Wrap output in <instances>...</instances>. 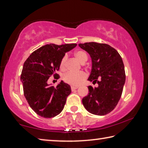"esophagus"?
Returning a JSON list of instances; mask_svg holds the SVG:
<instances>
[{
    "instance_id": "obj_1",
    "label": "esophagus",
    "mask_w": 148,
    "mask_h": 148,
    "mask_svg": "<svg viewBox=\"0 0 148 148\" xmlns=\"http://www.w3.org/2000/svg\"><path fill=\"white\" fill-rule=\"evenodd\" d=\"M77 88H78V86H71V90H72V91H74V90L76 89Z\"/></svg>"
}]
</instances>
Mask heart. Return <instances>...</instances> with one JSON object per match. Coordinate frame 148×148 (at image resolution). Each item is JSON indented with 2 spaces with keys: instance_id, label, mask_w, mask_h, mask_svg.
Here are the masks:
<instances>
[{
  "instance_id": "b5f03b06",
  "label": "heart",
  "mask_w": 148,
  "mask_h": 148,
  "mask_svg": "<svg viewBox=\"0 0 148 148\" xmlns=\"http://www.w3.org/2000/svg\"><path fill=\"white\" fill-rule=\"evenodd\" d=\"M74 56L82 64L85 63L87 61L88 57L86 52L82 51V50H77L74 52ZM67 59V56L65 55L62 57L60 62V68L61 70H64L65 69V64ZM86 77V74L84 72H79L77 73L74 72H66L62 76V79L65 83L72 85V86H77Z\"/></svg>"
}]
</instances>
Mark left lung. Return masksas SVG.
Here are the masks:
<instances>
[{"mask_svg":"<svg viewBox=\"0 0 148 148\" xmlns=\"http://www.w3.org/2000/svg\"><path fill=\"white\" fill-rule=\"evenodd\" d=\"M79 46L91 57L88 80L98 84L97 87H88L89 92L82 103L90 113L104 116L116 108L121 97L125 82L123 62L117 50L106 44L86 42Z\"/></svg>","mask_w":148,"mask_h":148,"instance_id":"obj_1","label":"left lung"}]
</instances>
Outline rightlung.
I'll return each instance as SVG.
<instances>
[{
  "mask_svg": "<svg viewBox=\"0 0 148 148\" xmlns=\"http://www.w3.org/2000/svg\"><path fill=\"white\" fill-rule=\"evenodd\" d=\"M76 44H49L40 47L30 55L24 62L21 74L24 96L30 107L44 118H51L62 112L66 98L71 92V86L61 81L57 87L47 84L49 77L60 67L65 53L74 48Z\"/></svg>",
  "mask_w": 148,
  "mask_h": 148,
  "instance_id": "add662e5",
  "label": "right lung"
}]
</instances>
